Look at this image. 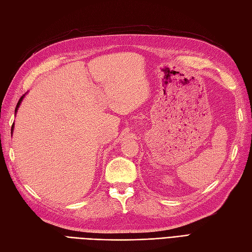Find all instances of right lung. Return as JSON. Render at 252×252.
Returning a JSON list of instances; mask_svg holds the SVG:
<instances>
[{
  "label": "right lung",
  "mask_w": 252,
  "mask_h": 252,
  "mask_svg": "<svg viewBox=\"0 0 252 252\" xmlns=\"http://www.w3.org/2000/svg\"><path fill=\"white\" fill-rule=\"evenodd\" d=\"M25 95H26V94H23V95L21 96V98H20L19 102H18V104H17L16 110H14V114H17V112H18V109H19V107H20V105H21V103H22V101H23V98L25 97ZM13 128H14V123H13V124H12V126H11V134H12V132H13Z\"/></svg>",
  "instance_id": "right-lung-1"
}]
</instances>
